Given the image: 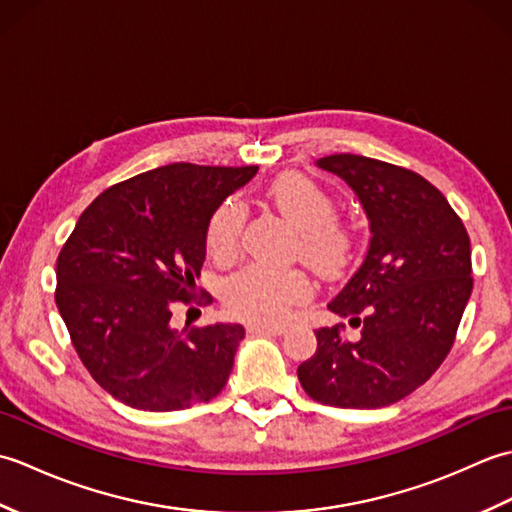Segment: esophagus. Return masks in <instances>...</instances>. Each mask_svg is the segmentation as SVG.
<instances>
[{
	"instance_id": "esophagus-1",
	"label": "esophagus",
	"mask_w": 512,
	"mask_h": 512,
	"mask_svg": "<svg viewBox=\"0 0 512 512\" xmlns=\"http://www.w3.org/2000/svg\"><path fill=\"white\" fill-rule=\"evenodd\" d=\"M250 334H273V336H281L286 332L284 325H268V323H250L248 325Z\"/></svg>"
}]
</instances>
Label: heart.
Wrapping results in <instances>:
<instances>
[{
	"instance_id": "obj_1",
	"label": "heart",
	"mask_w": 512,
	"mask_h": 512,
	"mask_svg": "<svg viewBox=\"0 0 512 512\" xmlns=\"http://www.w3.org/2000/svg\"><path fill=\"white\" fill-rule=\"evenodd\" d=\"M268 198L299 231V255L321 275L339 273L350 257L352 237L336 222V204L330 193L306 176L284 173L268 187ZM242 222L244 209L237 200H224L211 215L206 250L217 262L235 257ZM310 295V279L299 268L248 264L228 279L224 301L242 319L281 323Z\"/></svg>"
}]
</instances>
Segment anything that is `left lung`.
I'll list each match as a JSON object with an SVG mask.
<instances>
[{
    "label": "left lung",
    "instance_id": "8db88e82",
    "mask_svg": "<svg viewBox=\"0 0 512 512\" xmlns=\"http://www.w3.org/2000/svg\"><path fill=\"white\" fill-rule=\"evenodd\" d=\"M317 165L350 184L372 239L328 303L361 336L345 341L341 323L317 330V352L299 365V383L321 405L387 407L447 358L473 290L471 239L447 198L418 173L354 154Z\"/></svg>",
    "mask_w": 512,
    "mask_h": 512
}]
</instances>
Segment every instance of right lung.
<instances>
[{
    "instance_id": "right-lung-1",
    "label": "right lung",
    "mask_w": 512,
    "mask_h": 512,
    "mask_svg": "<svg viewBox=\"0 0 512 512\" xmlns=\"http://www.w3.org/2000/svg\"><path fill=\"white\" fill-rule=\"evenodd\" d=\"M257 167L173 162L103 191L57 259V308L76 354L107 394L178 411L224 389L244 328H171L206 257V228ZM209 301V297H206Z\"/></svg>"
}]
</instances>
